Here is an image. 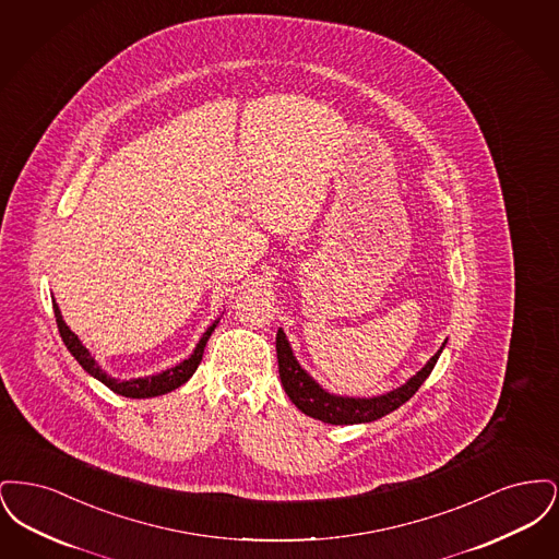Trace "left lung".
<instances>
[{
	"instance_id": "8db88e82",
	"label": "left lung",
	"mask_w": 559,
	"mask_h": 559,
	"mask_svg": "<svg viewBox=\"0 0 559 559\" xmlns=\"http://www.w3.org/2000/svg\"><path fill=\"white\" fill-rule=\"evenodd\" d=\"M444 344L427 360V365L421 371L413 374L404 385H400L396 390L381 394V396H372V399H347V396L329 394L308 372L299 367V362L293 356L292 346L287 342V335L283 333V329H278V333H276L278 374H281V383H283L289 400L308 417H314V419L331 424V426L369 424V421H377V419L385 417L388 413L402 406L406 400L415 396V392L429 377V372L433 371V367L440 358V352L444 349Z\"/></svg>"
}]
</instances>
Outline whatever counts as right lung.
Segmentation results:
<instances>
[{"label": "right lung", "instance_id": "add662e5", "mask_svg": "<svg viewBox=\"0 0 559 559\" xmlns=\"http://www.w3.org/2000/svg\"><path fill=\"white\" fill-rule=\"evenodd\" d=\"M53 317H56V324L60 331V337L64 342L67 349L75 356V360L83 367V371L90 372L92 377H96L98 381H103L107 388H110L115 394L126 396V399H153V396H160L167 394L176 388H180L182 383H187L188 379L192 377V372L197 371V367L203 360V349L207 346V340L212 337L213 329L217 326L219 320H215L212 326L203 333L201 342L194 347V352L188 356L187 360H182L180 365L167 369V371L157 372V374H148V377H138V379H130V381H119L115 377H110L107 372L100 369V365L94 360V356L90 354V349L83 346L80 337L67 326V322L62 320V314L58 310V304L53 301Z\"/></svg>", "mask_w": 559, "mask_h": 559}]
</instances>
